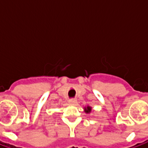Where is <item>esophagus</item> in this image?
<instances>
[{"label":"esophagus","instance_id":"obj_1","mask_svg":"<svg viewBox=\"0 0 148 148\" xmlns=\"http://www.w3.org/2000/svg\"><path fill=\"white\" fill-rule=\"evenodd\" d=\"M69 104L70 105H75L76 103H77V100H75V99H71V100H69Z\"/></svg>","mask_w":148,"mask_h":148}]
</instances>
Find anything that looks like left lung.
<instances>
[{
	"label": "left lung",
	"instance_id": "obj_1",
	"mask_svg": "<svg viewBox=\"0 0 148 148\" xmlns=\"http://www.w3.org/2000/svg\"><path fill=\"white\" fill-rule=\"evenodd\" d=\"M91 110H92V107L90 106H87L86 107H84V112H86V113H90L91 112Z\"/></svg>",
	"mask_w": 148,
	"mask_h": 148
}]
</instances>
